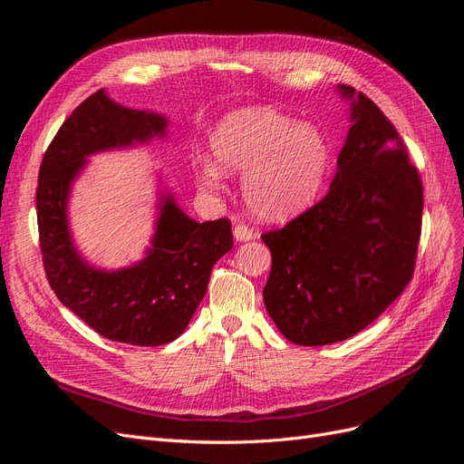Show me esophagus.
I'll return each mask as SVG.
<instances>
[{
  "mask_svg": "<svg viewBox=\"0 0 464 464\" xmlns=\"http://www.w3.org/2000/svg\"><path fill=\"white\" fill-rule=\"evenodd\" d=\"M254 236H256V232L251 230L247 224H244V222H237L234 227L236 242H249V240H254Z\"/></svg>",
  "mask_w": 464,
  "mask_h": 464,
  "instance_id": "34e87169",
  "label": "esophagus"
}]
</instances>
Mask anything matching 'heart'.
<instances>
[{
  "label": "heart",
  "mask_w": 464,
  "mask_h": 464,
  "mask_svg": "<svg viewBox=\"0 0 464 464\" xmlns=\"http://www.w3.org/2000/svg\"><path fill=\"white\" fill-rule=\"evenodd\" d=\"M217 164H207L199 181L218 188L222 170L243 172L247 207L265 220H288L310 208L323 191L331 166V145L314 123L266 106L230 111L210 135Z\"/></svg>",
  "instance_id": "1"
}]
</instances>
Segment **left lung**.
<instances>
[{
	"label": "left lung",
	"instance_id": "1",
	"mask_svg": "<svg viewBox=\"0 0 464 464\" xmlns=\"http://www.w3.org/2000/svg\"><path fill=\"white\" fill-rule=\"evenodd\" d=\"M350 125L329 193L285 228L265 232L263 290L278 331L300 346L350 339L411 283L422 230V179L382 110L353 87Z\"/></svg>",
	"mask_w": 464,
	"mask_h": 464
}]
</instances>
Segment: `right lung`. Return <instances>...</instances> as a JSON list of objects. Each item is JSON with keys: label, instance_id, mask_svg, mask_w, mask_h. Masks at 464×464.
<instances>
[{"label": "right lung", "instance_id": "add662e5", "mask_svg": "<svg viewBox=\"0 0 464 464\" xmlns=\"http://www.w3.org/2000/svg\"><path fill=\"white\" fill-rule=\"evenodd\" d=\"M168 120L91 94L55 133L40 164L36 217L46 278L60 302L104 339L159 346L186 331L203 300L215 263L232 249L228 218L198 222L162 193L145 257L118 271L81 257L69 230L67 203L91 154L166 137Z\"/></svg>", "mask_w": 464, "mask_h": 464}]
</instances>
